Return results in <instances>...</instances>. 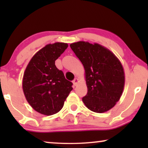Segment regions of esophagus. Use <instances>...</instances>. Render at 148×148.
<instances>
[{
    "label": "esophagus",
    "instance_id": "1",
    "mask_svg": "<svg viewBox=\"0 0 148 148\" xmlns=\"http://www.w3.org/2000/svg\"><path fill=\"white\" fill-rule=\"evenodd\" d=\"M77 82H78V79L77 78L74 79L73 81V84L74 86H76L77 84Z\"/></svg>",
    "mask_w": 148,
    "mask_h": 148
}]
</instances>
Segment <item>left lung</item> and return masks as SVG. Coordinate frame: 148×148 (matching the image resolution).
Instances as JSON below:
<instances>
[{"instance_id":"obj_1","label":"left lung","mask_w":148,"mask_h":148,"mask_svg":"<svg viewBox=\"0 0 148 148\" xmlns=\"http://www.w3.org/2000/svg\"><path fill=\"white\" fill-rule=\"evenodd\" d=\"M70 47L86 71L88 93L83 102L93 112L109 110L119 100L124 88L122 64L112 52L98 44L77 42Z\"/></svg>"}]
</instances>
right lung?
Instances as JSON below:
<instances>
[{"instance_id": "add662e5", "label": "right lung", "mask_w": 148, "mask_h": 148, "mask_svg": "<svg viewBox=\"0 0 148 148\" xmlns=\"http://www.w3.org/2000/svg\"><path fill=\"white\" fill-rule=\"evenodd\" d=\"M67 47V44L61 42L48 44L32 57L24 73L26 100L42 114L49 116L59 112L73 90V83L55 65V60Z\"/></svg>"}]
</instances>
